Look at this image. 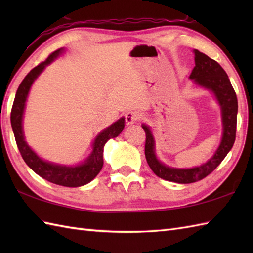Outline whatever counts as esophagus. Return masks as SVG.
Instances as JSON below:
<instances>
[{"label":"esophagus","instance_id":"34e87169","mask_svg":"<svg viewBox=\"0 0 253 253\" xmlns=\"http://www.w3.org/2000/svg\"><path fill=\"white\" fill-rule=\"evenodd\" d=\"M139 114L137 112H133V111H130V112H127L125 114V121H126V124L127 125H132V124H135L136 122L139 121Z\"/></svg>","mask_w":253,"mask_h":253}]
</instances>
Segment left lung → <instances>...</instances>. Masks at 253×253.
Returning <instances> with one entry per match:
<instances>
[{"label":"left lung","mask_w":253,"mask_h":253,"mask_svg":"<svg viewBox=\"0 0 253 253\" xmlns=\"http://www.w3.org/2000/svg\"><path fill=\"white\" fill-rule=\"evenodd\" d=\"M193 53H195L196 66L193 67L189 78L199 87L211 91L221 107L223 132L221 143L215 153L206 163L196 168H171V166L163 164L158 159L155 153L154 137L150 127L146 124H142L141 126L146 132L144 154H146L150 169L160 178L177 182V184H191L211 174L233 148L236 139L238 102L227 74L217 62L210 58L208 55L198 50H193Z\"/></svg>","instance_id":"left-lung-1"}]
</instances>
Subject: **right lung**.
<instances>
[{"mask_svg": "<svg viewBox=\"0 0 253 253\" xmlns=\"http://www.w3.org/2000/svg\"><path fill=\"white\" fill-rule=\"evenodd\" d=\"M63 52V47L53 52L44 62L40 63L39 65L32 68L24 78L15 95L12 112H10V124H12L15 140L17 143L21 157H23L26 164L36 174L55 185L64 187H80L87 185L100 173L102 166H103L104 144L107 142V140L117 137L123 131L124 127H125V117H121L120 120L113 123L111 126L102 130L95 137L92 143V151L83 163L78 165L67 166L49 162V161L41 159L29 147V144L25 140L23 129V118L28 93L32 84L39 77V75L44 71V68L47 65H50L53 61L56 60Z\"/></svg>", "mask_w": 253, "mask_h": 253, "instance_id": "obj_1", "label": "right lung"}]
</instances>
